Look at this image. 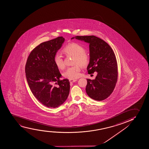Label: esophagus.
I'll return each mask as SVG.
<instances>
[{"instance_id": "1", "label": "esophagus", "mask_w": 149, "mask_h": 149, "mask_svg": "<svg viewBox=\"0 0 149 149\" xmlns=\"http://www.w3.org/2000/svg\"><path fill=\"white\" fill-rule=\"evenodd\" d=\"M77 80V79H70L69 81H70V83H73L76 82Z\"/></svg>"}]
</instances>
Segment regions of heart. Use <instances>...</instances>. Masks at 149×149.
<instances>
[{
	"instance_id": "heart-1",
	"label": "heart",
	"mask_w": 149,
	"mask_h": 149,
	"mask_svg": "<svg viewBox=\"0 0 149 149\" xmlns=\"http://www.w3.org/2000/svg\"><path fill=\"white\" fill-rule=\"evenodd\" d=\"M84 48L81 45L72 42L65 47L63 51L66 55L74 56V64H76L73 66L67 68L63 73V75L65 78L70 79H77L80 76L81 67L79 63L82 66H86L90 61L89 54L84 51ZM54 62L57 68L62 69L65 67L62 56L60 54L57 53L54 57Z\"/></svg>"
}]
</instances>
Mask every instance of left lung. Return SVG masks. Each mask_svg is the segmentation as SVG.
Wrapping results in <instances>:
<instances>
[{
    "label": "left lung",
    "mask_w": 149,
    "mask_h": 149,
    "mask_svg": "<svg viewBox=\"0 0 149 149\" xmlns=\"http://www.w3.org/2000/svg\"><path fill=\"white\" fill-rule=\"evenodd\" d=\"M84 41L89 45L90 61L88 73H97L93 80L87 79L86 92L97 101L104 100L112 93L118 79V65L116 56L109 45L94 36H76L72 39Z\"/></svg>",
    "instance_id": "left-lung-1"
}]
</instances>
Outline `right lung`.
Listing matches in <instances>:
<instances>
[{
    "instance_id": "right-lung-1",
    "label": "right lung",
    "mask_w": 149,
    "mask_h": 149,
    "mask_svg": "<svg viewBox=\"0 0 149 149\" xmlns=\"http://www.w3.org/2000/svg\"><path fill=\"white\" fill-rule=\"evenodd\" d=\"M64 41L63 37H59L41 43L31 52L26 63V78L31 92L49 108L60 107L70 92V82L68 79L60 80L62 75L54 62V57Z\"/></svg>"
}]
</instances>
